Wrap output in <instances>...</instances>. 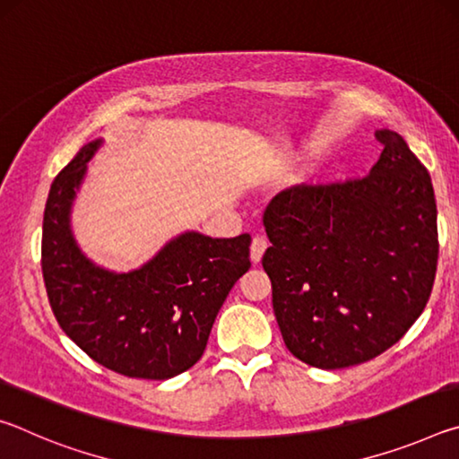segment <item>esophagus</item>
Instances as JSON below:
<instances>
[{
  "label": "esophagus",
  "mask_w": 459,
  "mask_h": 459,
  "mask_svg": "<svg viewBox=\"0 0 459 459\" xmlns=\"http://www.w3.org/2000/svg\"><path fill=\"white\" fill-rule=\"evenodd\" d=\"M267 247H269V243L263 237H255L253 238V243H251V259H253V263H259L261 261L263 253L267 251Z\"/></svg>",
  "instance_id": "obj_1"
}]
</instances>
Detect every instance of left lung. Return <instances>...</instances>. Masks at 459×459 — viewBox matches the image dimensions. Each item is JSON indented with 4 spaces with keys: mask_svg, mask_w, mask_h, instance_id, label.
<instances>
[{
    "mask_svg": "<svg viewBox=\"0 0 459 459\" xmlns=\"http://www.w3.org/2000/svg\"><path fill=\"white\" fill-rule=\"evenodd\" d=\"M368 176L293 186L269 202L273 287L283 342L309 367L338 370L388 351L429 301L437 271L431 176L393 131Z\"/></svg>",
    "mask_w": 459,
    "mask_h": 459,
    "instance_id": "left-lung-1",
    "label": "left lung"
}]
</instances>
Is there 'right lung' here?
<instances>
[{"instance_id":"add662e5","label":"right lung","mask_w":459,"mask_h":459,"mask_svg":"<svg viewBox=\"0 0 459 459\" xmlns=\"http://www.w3.org/2000/svg\"><path fill=\"white\" fill-rule=\"evenodd\" d=\"M97 147L74 155L46 200L42 275L50 307L62 332L100 367L131 378H172L204 354L216 314L251 267V237L186 232L131 273L95 267L74 245L68 212Z\"/></svg>"}]
</instances>
